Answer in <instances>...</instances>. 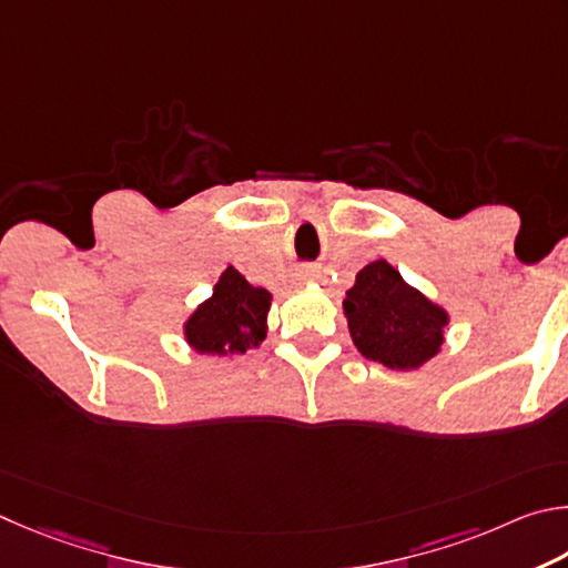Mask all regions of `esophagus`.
<instances>
[{
  "label": "esophagus",
  "mask_w": 568,
  "mask_h": 568,
  "mask_svg": "<svg viewBox=\"0 0 568 568\" xmlns=\"http://www.w3.org/2000/svg\"><path fill=\"white\" fill-rule=\"evenodd\" d=\"M312 276H314V266H302L300 272H296V278H300V282H310Z\"/></svg>",
  "instance_id": "34e87169"
}]
</instances>
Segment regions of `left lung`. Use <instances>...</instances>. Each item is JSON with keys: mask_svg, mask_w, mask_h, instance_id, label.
I'll use <instances>...</instances> for the list:
<instances>
[{"mask_svg": "<svg viewBox=\"0 0 568 568\" xmlns=\"http://www.w3.org/2000/svg\"><path fill=\"white\" fill-rule=\"evenodd\" d=\"M344 312L356 349L389 369H414L444 342L446 312L406 284L384 258L356 274Z\"/></svg>", "mask_w": 568, "mask_h": 568, "instance_id": "1", "label": "left lung"}]
</instances>
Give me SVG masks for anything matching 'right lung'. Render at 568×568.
I'll use <instances>...</instances> for the list:
<instances>
[{"label": "right lung", "instance_id": "obj_1", "mask_svg": "<svg viewBox=\"0 0 568 568\" xmlns=\"http://www.w3.org/2000/svg\"><path fill=\"white\" fill-rule=\"evenodd\" d=\"M268 292L252 286L229 266L219 276L214 296L206 300L186 322V342L199 354H246L264 342Z\"/></svg>", "mask_w": 568, "mask_h": 568}]
</instances>
